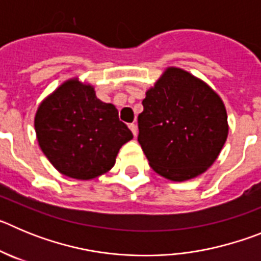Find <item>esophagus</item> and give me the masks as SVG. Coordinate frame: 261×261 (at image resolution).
Wrapping results in <instances>:
<instances>
[{"label": "esophagus", "mask_w": 261, "mask_h": 261, "mask_svg": "<svg viewBox=\"0 0 261 261\" xmlns=\"http://www.w3.org/2000/svg\"><path fill=\"white\" fill-rule=\"evenodd\" d=\"M129 129H130V130H132V133H133V136H137V133H138V129H137V125H136V124H129Z\"/></svg>", "instance_id": "obj_1"}]
</instances>
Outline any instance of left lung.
Returning a JSON list of instances; mask_svg holds the SVG:
<instances>
[{"label": "left lung", "instance_id": "left-lung-1", "mask_svg": "<svg viewBox=\"0 0 261 261\" xmlns=\"http://www.w3.org/2000/svg\"><path fill=\"white\" fill-rule=\"evenodd\" d=\"M142 100L138 142L149 165L171 181L206 172L229 135L221 96L201 78L168 66Z\"/></svg>", "mask_w": 261, "mask_h": 261}]
</instances>
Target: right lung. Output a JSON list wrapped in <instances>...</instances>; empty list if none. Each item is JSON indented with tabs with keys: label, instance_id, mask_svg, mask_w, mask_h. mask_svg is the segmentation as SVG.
Wrapping results in <instances>:
<instances>
[{
	"label": "right lung",
	"instance_id": "1",
	"mask_svg": "<svg viewBox=\"0 0 261 261\" xmlns=\"http://www.w3.org/2000/svg\"><path fill=\"white\" fill-rule=\"evenodd\" d=\"M34 126L50 165L77 180L110 171L120 147L133 138L116 107L96 98L93 85L78 77L62 82L41 100Z\"/></svg>",
	"mask_w": 261,
	"mask_h": 261
}]
</instances>
